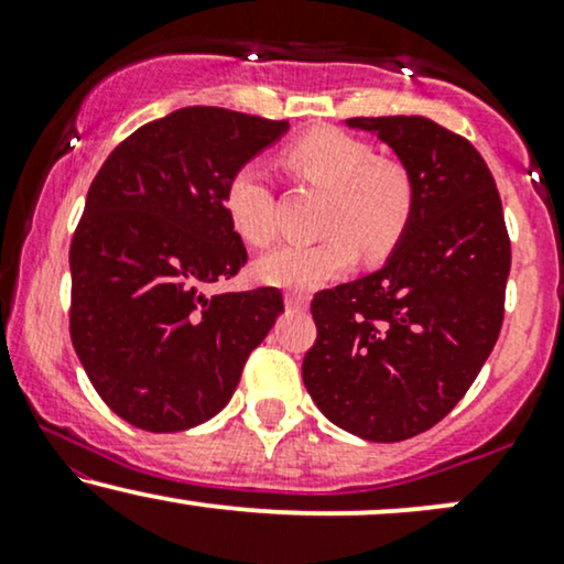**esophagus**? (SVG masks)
Instances as JSON below:
<instances>
[{"label": "esophagus", "instance_id": "esophagus-1", "mask_svg": "<svg viewBox=\"0 0 564 564\" xmlns=\"http://www.w3.org/2000/svg\"><path fill=\"white\" fill-rule=\"evenodd\" d=\"M283 302H286L289 310H304V307H307V296L296 294V291H286Z\"/></svg>", "mask_w": 564, "mask_h": 564}]
</instances>
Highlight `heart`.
Wrapping results in <instances>:
<instances>
[{
	"label": "heart",
	"mask_w": 564,
	"mask_h": 564,
	"mask_svg": "<svg viewBox=\"0 0 564 564\" xmlns=\"http://www.w3.org/2000/svg\"><path fill=\"white\" fill-rule=\"evenodd\" d=\"M291 174L328 193L315 243H281L254 262V278L264 286L313 291L345 275L358 260V246L368 257H384L403 236L413 212V185L394 161H381L368 142L341 129H313L291 142L283 153ZM230 228L251 246L273 238V191L268 172L246 161L230 174L223 193Z\"/></svg>",
	"instance_id": "heart-1"
}]
</instances>
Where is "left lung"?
I'll return each mask as SVG.
<instances>
[{"label":"left lung","mask_w":564,"mask_h":564,"mask_svg":"<svg viewBox=\"0 0 564 564\" xmlns=\"http://www.w3.org/2000/svg\"><path fill=\"white\" fill-rule=\"evenodd\" d=\"M345 124L392 148L413 212L377 273L315 294L302 379L328 422L400 443L448 416L494 352L509 236L494 174L467 140L424 116Z\"/></svg>","instance_id":"left-lung-1"}]
</instances>
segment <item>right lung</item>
I'll return each mask as SVG.
<instances>
[{
	"instance_id": "add662e5",
	"label": "right lung",
	"mask_w": 564,
	"mask_h": 564,
	"mask_svg": "<svg viewBox=\"0 0 564 564\" xmlns=\"http://www.w3.org/2000/svg\"><path fill=\"white\" fill-rule=\"evenodd\" d=\"M286 132L289 121L180 108L129 134L89 185L70 241V341L138 430L209 422L283 313L278 289H206L246 264L223 206L230 174Z\"/></svg>"
}]
</instances>
